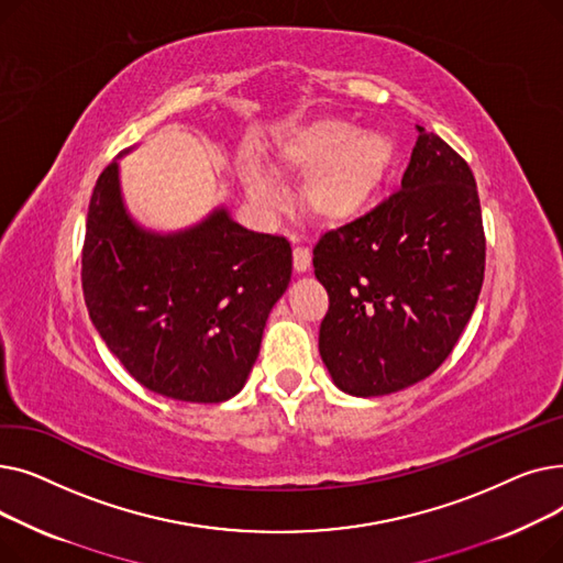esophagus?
<instances>
[{
	"mask_svg": "<svg viewBox=\"0 0 563 563\" xmlns=\"http://www.w3.org/2000/svg\"><path fill=\"white\" fill-rule=\"evenodd\" d=\"M294 272H299V274H306L308 269H310V262H312V253H310V249H306V246H297L294 249Z\"/></svg>",
	"mask_w": 563,
	"mask_h": 563,
	"instance_id": "obj_1",
	"label": "esophagus"
}]
</instances>
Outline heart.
<instances>
[{"instance_id":"1","label":"heart","mask_w":563,"mask_h":563,"mask_svg":"<svg viewBox=\"0 0 563 563\" xmlns=\"http://www.w3.org/2000/svg\"><path fill=\"white\" fill-rule=\"evenodd\" d=\"M397 147L388 132L353 130L333 118L289 128L276 147L272 170L283 180L306 183V212L327 225H344L367 212L395 164ZM244 187L266 210L278 191L260 168H244Z\"/></svg>"}]
</instances>
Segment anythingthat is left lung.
Instances as JSON below:
<instances>
[{"label":"left lung","instance_id":"8db88e82","mask_svg":"<svg viewBox=\"0 0 563 563\" xmlns=\"http://www.w3.org/2000/svg\"><path fill=\"white\" fill-rule=\"evenodd\" d=\"M401 189L312 251L329 291L319 353L356 397L399 393L433 374L475 312L486 236L475 175L418 125Z\"/></svg>","mask_w":563,"mask_h":563}]
</instances>
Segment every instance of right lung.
<instances>
[{
	"label": "right lung",
	"instance_id": "1",
	"mask_svg": "<svg viewBox=\"0 0 563 563\" xmlns=\"http://www.w3.org/2000/svg\"><path fill=\"white\" fill-rule=\"evenodd\" d=\"M289 278L285 236L246 230L225 207L180 232L145 230L123 202L118 162L100 173L81 251L84 301L143 388L191 404L234 397Z\"/></svg>",
	"mask_w": 563,
	"mask_h": 563
}]
</instances>
